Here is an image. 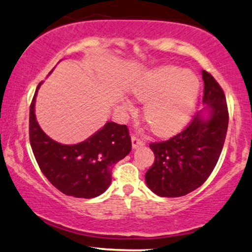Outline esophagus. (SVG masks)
<instances>
[{
	"instance_id": "1",
	"label": "esophagus",
	"mask_w": 252,
	"mask_h": 252,
	"mask_svg": "<svg viewBox=\"0 0 252 252\" xmlns=\"http://www.w3.org/2000/svg\"><path fill=\"white\" fill-rule=\"evenodd\" d=\"M131 143H132V148H134V149H136V148L143 147L144 141H143V139L138 138L137 136H131Z\"/></svg>"
}]
</instances>
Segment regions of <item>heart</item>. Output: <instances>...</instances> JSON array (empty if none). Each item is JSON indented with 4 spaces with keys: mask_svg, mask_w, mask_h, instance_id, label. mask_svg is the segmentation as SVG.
Segmentation results:
<instances>
[{
    "mask_svg": "<svg viewBox=\"0 0 252 252\" xmlns=\"http://www.w3.org/2000/svg\"><path fill=\"white\" fill-rule=\"evenodd\" d=\"M201 84L193 72L177 66H162L147 71L132 87V93L143 101L144 118L157 135L168 136L183 128L189 121ZM131 109L130 101H124Z\"/></svg>",
    "mask_w": 252,
    "mask_h": 252,
    "instance_id": "b5f03b06",
    "label": "heart"
}]
</instances>
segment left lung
<instances>
[{
    "label": "left lung",
    "instance_id": "8db88e82",
    "mask_svg": "<svg viewBox=\"0 0 252 252\" xmlns=\"http://www.w3.org/2000/svg\"><path fill=\"white\" fill-rule=\"evenodd\" d=\"M205 118L196 114L183 131L168 141L150 143L155 162L145 174L151 191L160 197H181L208 180L222 153L229 123L225 95L213 75L202 71Z\"/></svg>",
    "mask_w": 252,
    "mask_h": 252
}]
</instances>
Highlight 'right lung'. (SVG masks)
Returning a JSON list of instances; mask_svg holds the SVG:
<instances>
[{
    "mask_svg": "<svg viewBox=\"0 0 252 252\" xmlns=\"http://www.w3.org/2000/svg\"><path fill=\"white\" fill-rule=\"evenodd\" d=\"M36 88L30 104L29 138L36 162L56 189L66 196L94 198L108 189L111 171L118 160L131 150L126 126L108 122L92 137L81 143H57L39 128L35 116Z\"/></svg>",
    "mask_w": 252,
    "mask_h": 252,
    "instance_id": "1",
    "label": "right lung"
}]
</instances>
